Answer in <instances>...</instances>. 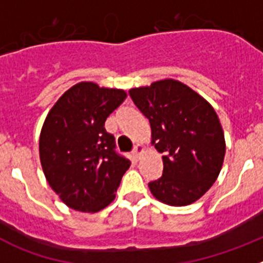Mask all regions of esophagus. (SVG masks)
<instances>
[{
  "mask_svg": "<svg viewBox=\"0 0 263 263\" xmlns=\"http://www.w3.org/2000/svg\"><path fill=\"white\" fill-rule=\"evenodd\" d=\"M143 152H145V148H143L142 145H139V143H137L136 147H134V152H133V157L136 158L137 160L141 158V155L143 154Z\"/></svg>",
  "mask_w": 263,
  "mask_h": 263,
  "instance_id": "esophagus-1",
  "label": "esophagus"
}]
</instances>
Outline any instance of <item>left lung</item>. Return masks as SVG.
<instances>
[{
  "mask_svg": "<svg viewBox=\"0 0 263 263\" xmlns=\"http://www.w3.org/2000/svg\"><path fill=\"white\" fill-rule=\"evenodd\" d=\"M129 95L152 127V143L163 157V175L148 183L155 199L173 206L195 203L221 171L225 138L205 99L173 79L133 88Z\"/></svg>",
  "mask_w": 263,
  "mask_h": 263,
  "instance_id": "1",
  "label": "left lung"
}]
</instances>
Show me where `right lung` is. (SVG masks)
<instances>
[{
  "label": "right lung",
  "instance_id": "add662e5",
  "mask_svg": "<svg viewBox=\"0 0 263 263\" xmlns=\"http://www.w3.org/2000/svg\"><path fill=\"white\" fill-rule=\"evenodd\" d=\"M126 92L81 81L48 111L39 137V157L48 184L67 206L99 212L115 200L130 160L115 150L105 121Z\"/></svg>",
  "mask_w": 263,
  "mask_h": 263
}]
</instances>
